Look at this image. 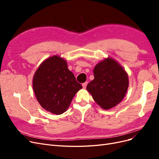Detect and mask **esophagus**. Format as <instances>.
<instances>
[{
  "label": "esophagus",
  "instance_id": "esophagus-1",
  "mask_svg": "<svg viewBox=\"0 0 159 159\" xmlns=\"http://www.w3.org/2000/svg\"><path fill=\"white\" fill-rule=\"evenodd\" d=\"M87 85H88V82L87 81H85V83H84L83 84H82V86H83V88H86V86H87Z\"/></svg>",
  "mask_w": 159,
  "mask_h": 159
}]
</instances>
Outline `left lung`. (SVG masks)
<instances>
[{
    "instance_id": "obj_1",
    "label": "left lung",
    "mask_w": 159,
    "mask_h": 159,
    "mask_svg": "<svg viewBox=\"0 0 159 159\" xmlns=\"http://www.w3.org/2000/svg\"><path fill=\"white\" fill-rule=\"evenodd\" d=\"M93 75L86 89L101 107L109 109L121 102L129 87V78L118 62L107 57L95 66Z\"/></svg>"
}]
</instances>
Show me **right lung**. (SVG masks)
<instances>
[{
  "mask_svg": "<svg viewBox=\"0 0 159 159\" xmlns=\"http://www.w3.org/2000/svg\"><path fill=\"white\" fill-rule=\"evenodd\" d=\"M33 89L38 103L45 110L60 115L66 111L72 99L82 86L58 56L45 60L33 78Z\"/></svg>",
  "mask_w": 159,
  "mask_h": 159,
  "instance_id": "add662e5",
  "label": "right lung"
}]
</instances>
